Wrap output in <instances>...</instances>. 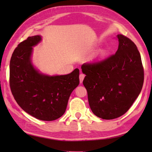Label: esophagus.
Wrapping results in <instances>:
<instances>
[{
	"instance_id": "obj_1",
	"label": "esophagus",
	"mask_w": 152,
	"mask_h": 152,
	"mask_svg": "<svg viewBox=\"0 0 152 152\" xmlns=\"http://www.w3.org/2000/svg\"><path fill=\"white\" fill-rule=\"evenodd\" d=\"M84 78H85V74H80V83H82V82H83V79H84Z\"/></svg>"
}]
</instances>
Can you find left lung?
I'll use <instances>...</instances> for the list:
<instances>
[{
	"label": "left lung",
	"instance_id": "8db88e82",
	"mask_svg": "<svg viewBox=\"0 0 152 152\" xmlns=\"http://www.w3.org/2000/svg\"><path fill=\"white\" fill-rule=\"evenodd\" d=\"M115 53L97 62L84 63L83 84L93 113L104 119L120 117L139 95L144 83L140 54L133 41L118 34Z\"/></svg>",
	"mask_w": 152,
	"mask_h": 152
}]
</instances>
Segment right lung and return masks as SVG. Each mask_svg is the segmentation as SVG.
Masks as SVG:
<instances>
[{"instance_id":"obj_1","label":"right lung","mask_w":152,"mask_h":152,"mask_svg":"<svg viewBox=\"0 0 152 152\" xmlns=\"http://www.w3.org/2000/svg\"><path fill=\"white\" fill-rule=\"evenodd\" d=\"M41 40L39 35L28 37L15 48L10 63V86L25 112L40 120L53 121L65 112L71 93L79 85L80 70L52 76L40 73L31 63V54Z\"/></svg>"}]
</instances>
